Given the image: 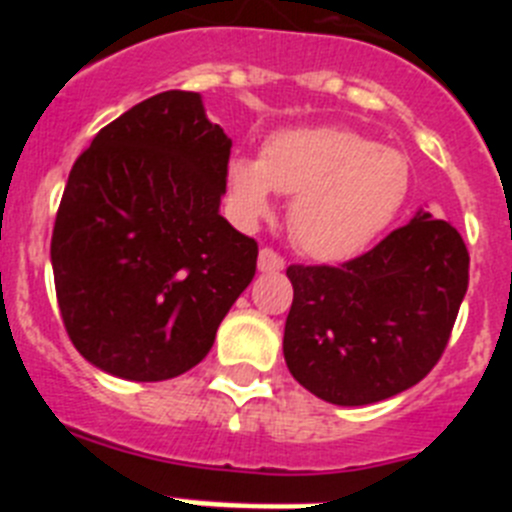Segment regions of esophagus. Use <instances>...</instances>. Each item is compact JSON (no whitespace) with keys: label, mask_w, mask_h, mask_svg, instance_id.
Segmentation results:
<instances>
[{"label":"esophagus","mask_w":512,"mask_h":512,"mask_svg":"<svg viewBox=\"0 0 512 512\" xmlns=\"http://www.w3.org/2000/svg\"><path fill=\"white\" fill-rule=\"evenodd\" d=\"M284 269V259L279 256L274 248H261L259 251V271L264 274H274V271H282Z\"/></svg>","instance_id":"34e87169"}]
</instances>
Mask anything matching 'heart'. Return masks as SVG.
I'll return each instance as SVG.
<instances>
[{"mask_svg": "<svg viewBox=\"0 0 512 512\" xmlns=\"http://www.w3.org/2000/svg\"><path fill=\"white\" fill-rule=\"evenodd\" d=\"M228 192L243 220L269 215L274 192L295 194L289 230L297 246L312 259L346 261L400 215L410 161L341 125L287 128L266 138L261 158H230Z\"/></svg>", "mask_w": 512, "mask_h": 512, "instance_id": "obj_1", "label": "heart"}]
</instances>
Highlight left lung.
I'll use <instances>...</instances> for the list:
<instances>
[{
	"instance_id": "left-lung-1",
	"label": "left lung",
	"mask_w": 512,
	"mask_h": 512,
	"mask_svg": "<svg viewBox=\"0 0 512 512\" xmlns=\"http://www.w3.org/2000/svg\"><path fill=\"white\" fill-rule=\"evenodd\" d=\"M284 361L333 405H372L418 384L441 359L469 284L459 230L418 212L341 266L292 264Z\"/></svg>"
}]
</instances>
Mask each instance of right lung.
I'll return each instance as SVG.
<instances>
[{"instance_id":"obj_1","label":"right lung","mask_w":512,"mask_h":512,"mask_svg":"<svg viewBox=\"0 0 512 512\" xmlns=\"http://www.w3.org/2000/svg\"><path fill=\"white\" fill-rule=\"evenodd\" d=\"M230 138L197 92H161L76 158L51 238L56 297L89 364L164 382L200 364L259 246L220 215Z\"/></svg>"}]
</instances>
